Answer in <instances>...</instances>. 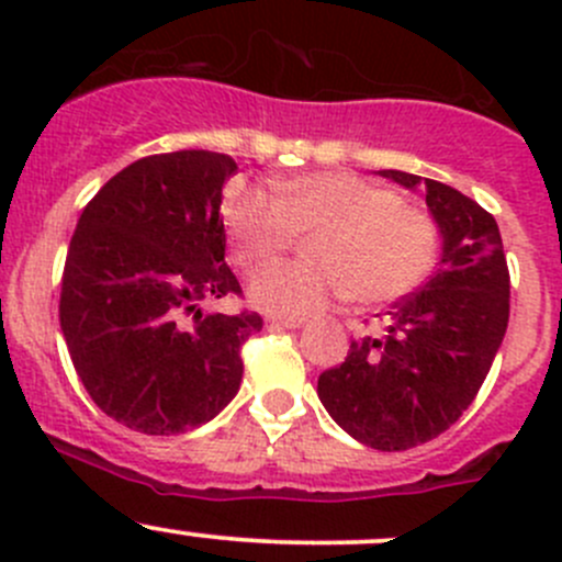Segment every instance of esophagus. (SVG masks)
Returning a JSON list of instances; mask_svg holds the SVG:
<instances>
[{"instance_id":"obj_1","label":"esophagus","mask_w":562,"mask_h":562,"mask_svg":"<svg viewBox=\"0 0 562 562\" xmlns=\"http://www.w3.org/2000/svg\"><path fill=\"white\" fill-rule=\"evenodd\" d=\"M266 323H271V326H280V328H299L302 326V317H280V315H269L266 317Z\"/></svg>"}]
</instances>
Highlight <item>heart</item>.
I'll list each match as a JSON object with an SVG mask.
<instances>
[{
	"mask_svg": "<svg viewBox=\"0 0 562 562\" xmlns=\"http://www.w3.org/2000/svg\"><path fill=\"white\" fill-rule=\"evenodd\" d=\"M223 217L245 269L271 263L299 236L315 234L313 260L271 266L249 282V299L260 310L285 317L315 313L331 299L394 302L422 285L438 260V225L424 209L345 171L288 181L280 198L236 192Z\"/></svg>",
	"mask_w": 562,
	"mask_h": 562,
	"instance_id": "obj_1",
	"label": "heart"
}]
</instances>
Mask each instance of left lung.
Returning a JSON list of instances; mask_svg holds the SVG:
<instances>
[{"label": "left lung", "instance_id": "obj_1", "mask_svg": "<svg viewBox=\"0 0 562 562\" xmlns=\"http://www.w3.org/2000/svg\"><path fill=\"white\" fill-rule=\"evenodd\" d=\"M424 187L443 255L422 291L391 304L386 334L350 342L317 378L328 416L359 443L405 451L438 438L479 394L508 326L506 252L495 217L449 184L381 171Z\"/></svg>", "mask_w": 562, "mask_h": 562}]
</instances>
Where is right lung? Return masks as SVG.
<instances>
[{"label":"right lung","mask_w":562,"mask_h":562,"mask_svg":"<svg viewBox=\"0 0 562 562\" xmlns=\"http://www.w3.org/2000/svg\"><path fill=\"white\" fill-rule=\"evenodd\" d=\"M234 157L206 149L135 160L81 212L61 274L59 323L94 405L144 435L212 422L241 383L258 313H201L241 296L225 263L223 184Z\"/></svg>","instance_id":"add662e5"}]
</instances>
